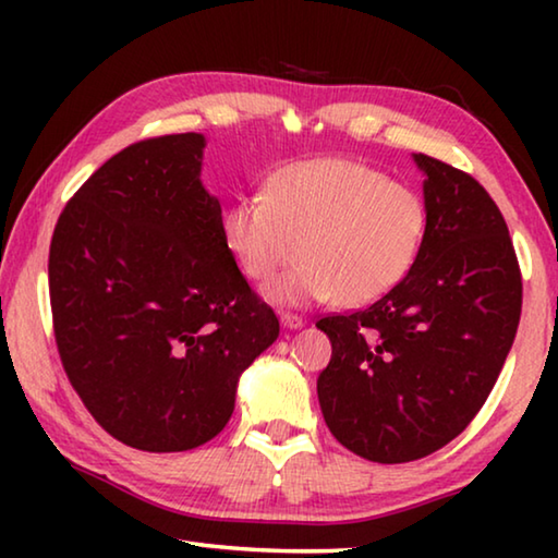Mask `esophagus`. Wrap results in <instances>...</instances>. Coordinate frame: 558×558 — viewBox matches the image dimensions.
I'll return each instance as SVG.
<instances>
[{"label":"esophagus","instance_id":"obj_1","mask_svg":"<svg viewBox=\"0 0 558 558\" xmlns=\"http://www.w3.org/2000/svg\"><path fill=\"white\" fill-rule=\"evenodd\" d=\"M280 323L286 325L288 329H298V327L305 325V319H302V317L295 315V313H282V315H280Z\"/></svg>","mask_w":558,"mask_h":558}]
</instances>
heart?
<instances>
[{"instance_id": "1", "label": "heart", "mask_w": 558, "mask_h": 558, "mask_svg": "<svg viewBox=\"0 0 558 558\" xmlns=\"http://www.w3.org/2000/svg\"><path fill=\"white\" fill-rule=\"evenodd\" d=\"M223 243L243 276L266 286L298 256L300 266L272 286L290 305L335 298L362 307L409 276L428 231L426 202L352 159H307L272 177L266 192L241 196L223 214Z\"/></svg>"}]
</instances>
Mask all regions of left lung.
<instances>
[{
	"label": "left lung",
	"mask_w": 558,
	"mask_h": 558,
	"mask_svg": "<svg viewBox=\"0 0 558 558\" xmlns=\"http://www.w3.org/2000/svg\"><path fill=\"white\" fill-rule=\"evenodd\" d=\"M418 260L369 307L325 315L332 359L317 376L327 428L372 462H411L448 446L483 409L522 315V270L485 186L436 157Z\"/></svg>",
	"instance_id": "1"
}]
</instances>
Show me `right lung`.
I'll return each mask as SVG.
<instances>
[{"label":"right lung","instance_id":"1","mask_svg":"<svg viewBox=\"0 0 558 558\" xmlns=\"http://www.w3.org/2000/svg\"><path fill=\"white\" fill-rule=\"evenodd\" d=\"M204 137H147L93 172L56 221L53 337L63 372L102 430L179 452L229 423L245 366L280 323L223 243L202 186Z\"/></svg>","mask_w":558,"mask_h":558}]
</instances>
